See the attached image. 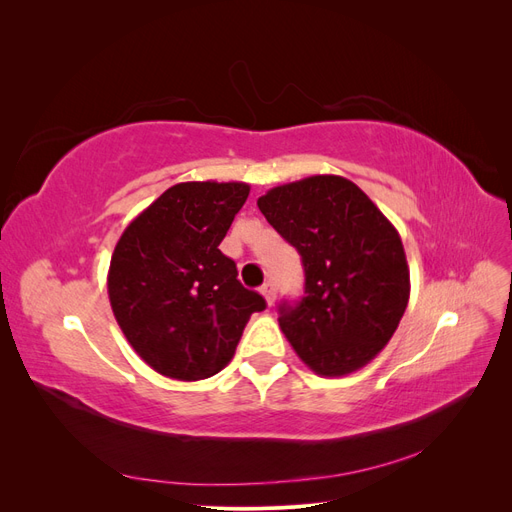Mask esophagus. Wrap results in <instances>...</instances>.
Wrapping results in <instances>:
<instances>
[{
  "label": "esophagus",
  "instance_id": "obj_1",
  "mask_svg": "<svg viewBox=\"0 0 512 512\" xmlns=\"http://www.w3.org/2000/svg\"><path fill=\"white\" fill-rule=\"evenodd\" d=\"M260 294H262V297H265L267 305H273L275 303V284L273 282H265V284H262V288H260Z\"/></svg>",
  "mask_w": 512,
  "mask_h": 512
}]
</instances>
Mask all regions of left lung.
<instances>
[{
    "label": "left lung",
    "instance_id": "1",
    "mask_svg": "<svg viewBox=\"0 0 512 512\" xmlns=\"http://www.w3.org/2000/svg\"><path fill=\"white\" fill-rule=\"evenodd\" d=\"M258 209L303 260L305 297L280 305V329L299 359L324 378L376 359L410 299L395 226L359 185L337 175L277 185Z\"/></svg>",
    "mask_w": 512,
    "mask_h": 512
}]
</instances>
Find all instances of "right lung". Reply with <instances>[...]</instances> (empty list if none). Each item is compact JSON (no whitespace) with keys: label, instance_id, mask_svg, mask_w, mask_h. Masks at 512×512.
<instances>
[{"label":"right lung","instance_id":"obj_1","mask_svg":"<svg viewBox=\"0 0 512 512\" xmlns=\"http://www.w3.org/2000/svg\"><path fill=\"white\" fill-rule=\"evenodd\" d=\"M250 196L241 181H185L168 188L123 230L106 288L115 320L141 359L166 378L222 371L247 320L267 307L220 252Z\"/></svg>","mask_w":512,"mask_h":512}]
</instances>
